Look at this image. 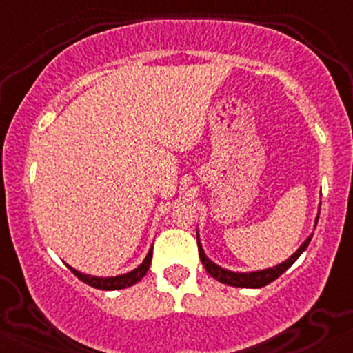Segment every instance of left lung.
Here are the masks:
<instances>
[{
	"label": "left lung",
	"mask_w": 353,
	"mask_h": 353,
	"mask_svg": "<svg viewBox=\"0 0 353 353\" xmlns=\"http://www.w3.org/2000/svg\"><path fill=\"white\" fill-rule=\"evenodd\" d=\"M317 222H319V217L315 219V225H317ZM310 239H312V236L307 239V241L303 242L301 247H299V250L292 255V257L287 259V261L282 262V264L275 265V267H272V269L259 270V272H249V274L230 272V270L221 269V267L214 264V262H210L209 259L205 257V254H204V250H202L199 241H197V245H199V257H201V261H202V265L205 267V270H208L209 275H212V277L216 279V281L222 282V283H228V285H232V287H245V289H261V287H264V285H267V283L274 282L277 277H281V275L285 272V270L289 269V267L292 265L299 257H301V254L307 249V245L310 244Z\"/></svg>",
	"instance_id": "1"
}]
</instances>
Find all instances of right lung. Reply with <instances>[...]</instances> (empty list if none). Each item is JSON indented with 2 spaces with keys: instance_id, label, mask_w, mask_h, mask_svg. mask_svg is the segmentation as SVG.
Returning <instances> with one entry per match:
<instances>
[{
  "instance_id": "1",
  "label": "right lung",
  "mask_w": 353,
  "mask_h": 353,
  "mask_svg": "<svg viewBox=\"0 0 353 353\" xmlns=\"http://www.w3.org/2000/svg\"><path fill=\"white\" fill-rule=\"evenodd\" d=\"M151 259H152V249L149 250L148 257L144 259V262L141 264L137 269L132 270V272L129 274H123V275H117V277H91V275H86V274H81L78 272L76 269H72L70 267L71 272L76 275V277L79 279V281H83L84 283H88V285L94 287V289H101V290H119V289H125V287H131L134 285L141 281V279L144 277L145 272L149 270V265H151Z\"/></svg>"
}]
</instances>
